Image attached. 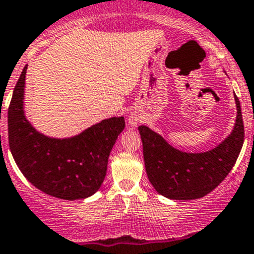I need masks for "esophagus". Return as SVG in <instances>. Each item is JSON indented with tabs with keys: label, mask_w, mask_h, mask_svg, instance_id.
Instances as JSON below:
<instances>
[{
	"label": "esophagus",
	"mask_w": 254,
	"mask_h": 254,
	"mask_svg": "<svg viewBox=\"0 0 254 254\" xmlns=\"http://www.w3.org/2000/svg\"><path fill=\"white\" fill-rule=\"evenodd\" d=\"M127 123H129L130 127H136V124H138V119L135 118V116H129V119H127Z\"/></svg>",
	"instance_id": "esophagus-1"
}]
</instances>
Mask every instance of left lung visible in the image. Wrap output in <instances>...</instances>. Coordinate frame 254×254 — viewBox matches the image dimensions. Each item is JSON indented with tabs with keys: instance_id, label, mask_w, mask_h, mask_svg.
<instances>
[{
	"instance_id": "obj_1",
	"label": "left lung",
	"mask_w": 254,
	"mask_h": 254,
	"mask_svg": "<svg viewBox=\"0 0 254 254\" xmlns=\"http://www.w3.org/2000/svg\"><path fill=\"white\" fill-rule=\"evenodd\" d=\"M234 99L237 120L233 131L218 147L207 152H181L145 125L138 127L145 171L157 192L172 200H195L204 197L224 181L237 162L244 141L241 102L237 96Z\"/></svg>"
}]
</instances>
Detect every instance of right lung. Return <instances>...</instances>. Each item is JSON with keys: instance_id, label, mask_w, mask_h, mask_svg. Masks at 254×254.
Listing matches in <instances>:
<instances>
[{"instance_id": "obj_1", "label": "right lung", "mask_w": 254, "mask_h": 254, "mask_svg": "<svg viewBox=\"0 0 254 254\" xmlns=\"http://www.w3.org/2000/svg\"><path fill=\"white\" fill-rule=\"evenodd\" d=\"M26 68L16 83L8 106V144L16 164L29 182L63 200L92 196L106 176L109 155L125 120L106 119L72 138L45 136L24 114Z\"/></svg>"}]
</instances>
